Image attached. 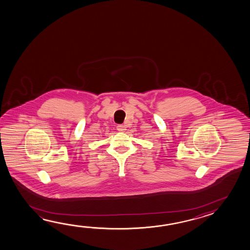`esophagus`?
I'll list each match as a JSON object with an SVG mask.
<instances>
[{"instance_id": "34e87169", "label": "esophagus", "mask_w": 250, "mask_h": 250, "mask_svg": "<svg viewBox=\"0 0 250 250\" xmlns=\"http://www.w3.org/2000/svg\"><path fill=\"white\" fill-rule=\"evenodd\" d=\"M117 130L119 131H125L126 130V127L124 125H117Z\"/></svg>"}]
</instances>
